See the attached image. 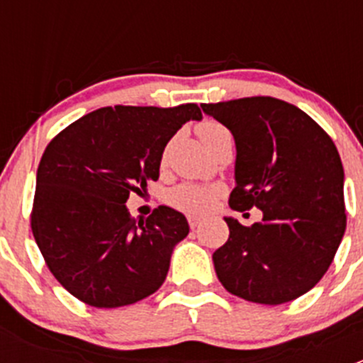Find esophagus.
I'll return each instance as SVG.
<instances>
[{"label":"esophagus","mask_w":363,"mask_h":363,"mask_svg":"<svg viewBox=\"0 0 363 363\" xmlns=\"http://www.w3.org/2000/svg\"><path fill=\"white\" fill-rule=\"evenodd\" d=\"M202 221H203V219L199 218V216H188V223H189V228H191V230L199 228V226L202 225Z\"/></svg>","instance_id":"esophagus-1"}]
</instances>
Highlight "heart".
Instances as JSON below:
<instances>
[{
	"label": "heart",
	"instance_id": "heart-1",
	"mask_svg": "<svg viewBox=\"0 0 363 363\" xmlns=\"http://www.w3.org/2000/svg\"><path fill=\"white\" fill-rule=\"evenodd\" d=\"M196 133H199L203 145H207L208 142H212L219 135L228 133V130L223 124L216 123V121H203L196 126ZM219 193H221V189L218 186H200L184 182V184H179L172 189L170 195H168V202L179 211L191 212V214H203L216 203Z\"/></svg>",
	"mask_w": 363,
	"mask_h": 363
}]
</instances>
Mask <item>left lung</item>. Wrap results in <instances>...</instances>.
Instances as JSON below:
<instances>
[{"label":"left lung","instance_id":"8db88e82","mask_svg":"<svg viewBox=\"0 0 363 363\" xmlns=\"http://www.w3.org/2000/svg\"><path fill=\"white\" fill-rule=\"evenodd\" d=\"M237 145L233 211L258 207L212 255L226 291L265 306L307 294L330 267L346 230L344 170L327 131L295 105L272 96L203 104Z\"/></svg>","mask_w":363,"mask_h":363}]
</instances>
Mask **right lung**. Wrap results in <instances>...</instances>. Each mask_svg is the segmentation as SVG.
Returning <instances> with one entry per match:
<instances>
[{"instance_id": "1", "label": "right lung", "mask_w": 363, "mask_h": 363, "mask_svg": "<svg viewBox=\"0 0 363 363\" xmlns=\"http://www.w3.org/2000/svg\"><path fill=\"white\" fill-rule=\"evenodd\" d=\"M196 104L116 105L86 113L56 135L36 172L31 230L47 267L80 302L121 307L163 284L174 246L189 233L181 212L160 205L131 218L130 193L158 181L164 145Z\"/></svg>"}]
</instances>
